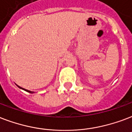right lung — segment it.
Wrapping results in <instances>:
<instances>
[{"label": "right lung", "instance_id": "obj_1", "mask_svg": "<svg viewBox=\"0 0 132 132\" xmlns=\"http://www.w3.org/2000/svg\"><path fill=\"white\" fill-rule=\"evenodd\" d=\"M18 87H19V88H22V89H23L24 90H26V91H27V92H28V93H33L32 91H30V90H27V89H25V88H21V86H18Z\"/></svg>", "mask_w": 132, "mask_h": 132}]
</instances>
